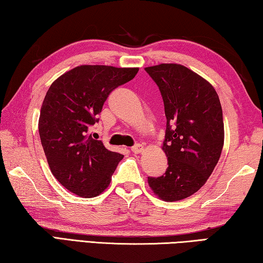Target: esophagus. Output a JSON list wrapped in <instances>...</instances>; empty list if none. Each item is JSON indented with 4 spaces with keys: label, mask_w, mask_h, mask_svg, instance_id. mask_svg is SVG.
I'll return each instance as SVG.
<instances>
[{
    "label": "esophagus",
    "mask_w": 263,
    "mask_h": 263,
    "mask_svg": "<svg viewBox=\"0 0 263 263\" xmlns=\"http://www.w3.org/2000/svg\"><path fill=\"white\" fill-rule=\"evenodd\" d=\"M143 145L142 144H135L134 146H132V151L134 154H141L142 151H143Z\"/></svg>",
    "instance_id": "34e87169"
}]
</instances>
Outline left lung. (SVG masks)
<instances>
[{
  "instance_id": "1",
  "label": "left lung",
  "mask_w": 263,
  "mask_h": 263,
  "mask_svg": "<svg viewBox=\"0 0 263 263\" xmlns=\"http://www.w3.org/2000/svg\"><path fill=\"white\" fill-rule=\"evenodd\" d=\"M162 95L166 117L163 150L168 167L148 177L151 190L164 201L196 193L218 163L224 144L223 112L217 92L204 78L177 63L145 68Z\"/></svg>"
}]
</instances>
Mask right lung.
<instances>
[{
  "mask_svg": "<svg viewBox=\"0 0 263 263\" xmlns=\"http://www.w3.org/2000/svg\"><path fill=\"white\" fill-rule=\"evenodd\" d=\"M139 68L80 66L49 86L39 118V135L53 176L68 191L95 197L108 187L123 158L95 140L90 129L99 121L108 95Z\"/></svg>",
  "mask_w": 263,
  "mask_h": 263,
  "instance_id": "add662e5",
  "label": "right lung"
}]
</instances>
